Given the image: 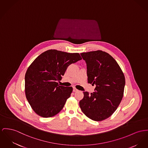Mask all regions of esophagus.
<instances>
[{"instance_id": "obj_1", "label": "esophagus", "mask_w": 148, "mask_h": 148, "mask_svg": "<svg viewBox=\"0 0 148 148\" xmlns=\"http://www.w3.org/2000/svg\"><path fill=\"white\" fill-rule=\"evenodd\" d=\"M73 92H76V91H78V90L77 89H76L75 88H73Z\"/></svg>"}]
</instances>
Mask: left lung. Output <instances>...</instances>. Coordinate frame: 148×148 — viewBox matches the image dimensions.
I'll list each match as a JSON object with an SVG mask.
<instances>
[{
	"label": "left lung",
	"mask_w": 148,
	"mask_h": 148,
	"mask_svg": "<svg viewBox=\"0 0 148 148\" xmlns=\"http://www.w3.org/2000/svg\"><path fill=\"white\" fill-rule=\"evenodd\" d=\"M80 54L86 63L88 83L96 87L95 92L90 94L83 92L79 107L91 119L104 120L116 111L122 99L124 74L116 60L105 51L97 50Z\"/></svg>",
	"instance_id": "obj_1"
}]
</instances>
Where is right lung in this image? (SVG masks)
<instances>
[{"mask_svg":"<svg viewBox=\"0 0 148 148\" xmlns=\"http://www.w3.org/2000/svg\"><path fill=\"white\" fill-rule=\"evenodd\" d=\"M82 58L79 53L47 50L31 64L25 74V94L31 108L40 116L51 117L63 109L72 87L60 86L57 81L72 63Z\"/></svg>","mask_w":148,"mask_h":148,"instance_id":"add662e5","label":"right lung"}]
</instances>
